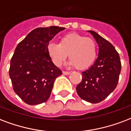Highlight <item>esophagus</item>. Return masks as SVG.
Listing matches in <instances>:
<instances>
[{"label": "esophagus", "mask_w": 131, "mask_h": 131, "mask_svg": "<svg viewBox=\"0 0 131 131\" xmlns=\"http://www.w3.org/2000/svg\"><path fill=\"white\" fill-rule=\"evenodd\" d=\"M62 73H63V74L64 75H69L70 73H71V71H63Z\"/></svg>", "instance_id": "34e87169"}]
</instances>
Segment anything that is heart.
<instances>
[{"label": "heart", "mask_w": 131, "mask_h": 131, "mask_svg": "<svg viewBox=\"0 0 131 131\" xmlns=\"http://www.w3.org/2000/svg\"><path fill=\"white\" fill-rule=\"evenodd\" d=\"M47 52L57 67L61 66L69 55L71 64L77 69L84 70L94 62L97 56V45L91 38L76 33H69L60 38L59 44H48Z\"/></svg>", "instance_id": "obj_1"}]
</instances>
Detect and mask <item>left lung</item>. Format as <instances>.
Segmentation results:
<instances>
[{
    "mask_svg": "<svg viewBox=\"0 0 131 131\" xmlns=\"http://www.w3.org/2000/svg\"><path fill=\"white\" fill-rule=\"evenodd\" d=\"M99 46L98 57L91 67L82 73V80L76 91L91 103L103 101L115 89L121 72V61L112 44L93 31H89Z\"/></svg>",
    "mask_w": 131,
    "mask_h": 131,
    "instance_id": "1",
    "label": "left lung"
}]
</instances>
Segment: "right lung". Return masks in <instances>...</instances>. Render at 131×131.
<instances>
[{
	"instance_id": "add662e5",
	"label": "right lung",
	"mask_w": 131,
	"mask_h": 131,
	"mask_svg": "<svg viewBox=\"0 0 131 131\" xmlns=\"http://www.w3.org/2000/svg\"><path fill=\"white\" fill-rule=\"evenodd\" d=\"M64 29L56 26L36 28L15 49L9 74L14 92L27 104L36 105L47 101L55 80L62 74L49 56L47 46Z\"/></svg>"
}]
</instances>
